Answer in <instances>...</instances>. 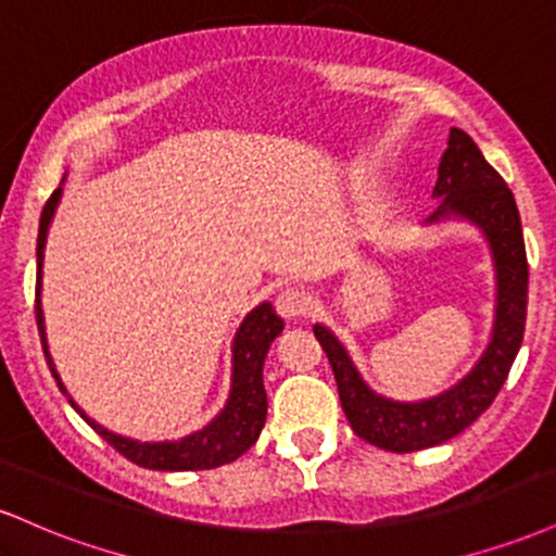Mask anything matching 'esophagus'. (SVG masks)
<instances>
[{"instance_id": "34e87169", "label": "esophagus", "mask_w": 556, "mask_h": 556, "mask_svg": "<svg viewBox=\"0 0 556 556\" xmlns=\"http://www.w3.org/2000/svg\"><path fill=\"white\" fill-rule=\"evenodd\" d=\"M314 308V298L303 287H285L277 295V311L285 318H300Z\"/></svg>"}]
</instances>
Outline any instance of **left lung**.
<instances>
[{
	"label": "left lung",
	"mask_w": 556,
	"mask_h": 556,
	"mask_svg": "<svg viewBox=\"0 0 556 556\" xmlns=\"http://www.w3.org/2000/svg\"><path fill=\"white\" fill-rule=\"evenodd\" d=\"M433 198H442L426 225L465 219L486 238L496 271L494 329L483 355L455 387L420 402H397L376 394L361 379L342 342L321 324L314 334L324 348L340 389L342 410L353 431L368 444L389 452L437 446L468 429L494 402L522 344L528 308V258L518 203L502 175L483 159L468 132L452 127L439 162Z\"/></svg>",
	"instance_id": "obj_1"
}]
</instances>
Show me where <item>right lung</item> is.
Wrapping results in <instances>:
<instances>
[{
    "label": "right lung",
    "instance_id": "right-lung-1",
    "mask_svg": "<svg viewBox=\"0 0 556 556\" xmlns=\"http://www.w3.org/2000/svg\"><path fill=\"white\" fill-rule=\"evenodd\" d=\"M62 198V188H56L47 201L38 222V242H36V324L41 334L43 355H47L49 371L56 379V387L67 394L56 376L54 361L49 355L47 331H43V311H41V266H43V248H47V232L52 225L56 203ZM285 329V321L274 314L271 303H261L251 314L242 318L238 334L232 342V387H229V400L225 410L216 416L212 424L203 426L201 431L190 433L180 442H136V439L119 437L104 426L96 424L86 413L70 400V405L80 413L91 429L106 439L119 455L130 463L149 470H208L219 465L238 460L242 452L256 444L261 429L266 420V389H264V361L269 353L271 342L277 340L279 331Z\"/></svg>",
    "mask_w": 556,
    "mask_h": 556
}]
</instances>
